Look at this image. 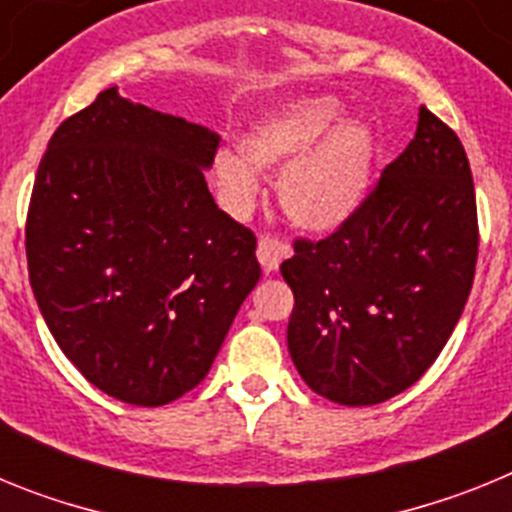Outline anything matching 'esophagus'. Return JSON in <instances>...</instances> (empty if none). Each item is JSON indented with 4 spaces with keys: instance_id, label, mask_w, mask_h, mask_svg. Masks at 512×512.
I'll return each mask as SVG.
<instances>
[{
    "instance_id": "1",
    "label": "esophagus",
    "mask_w": 512,
    "mask_h": 512,
    "mask_svg": "<svg viewBox=\"0 0 512 512\" xmlns=\"http://www.w3.org/2000/svg\"><path fill=\"white\" fill-rule=\"evenodd\" d=\"M256 256H259L261 269H264L266 274H271V271L279 269V264H282L284 259L292 256V248H289L287 243L277 241V238H261L259 248H256Z\"/></svg>"
}]
</instances>
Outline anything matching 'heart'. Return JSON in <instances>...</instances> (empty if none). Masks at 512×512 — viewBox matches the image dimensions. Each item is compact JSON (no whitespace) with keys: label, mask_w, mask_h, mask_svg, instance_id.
<instances>
[{"label":"heart","mask_w":512,"mask_h":512,"mask_svg":"<svg viewBox=\"0 0 512 512\" xmlns=\"http://www.w3.org/2000/svg\"><path fill=\"white\" fill-rule=\"evenodd\" d=\"M238 153L220 151L212 176L230 210H246L259 192L256 171H274L284 215L315 235L348 225L366 205L377 169L379 140L369 122L346 117L328 94L271 104L238 135Z\"/></svg>","instance_id":"1"}]
</instances>
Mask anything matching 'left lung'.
Here are the masks:
<instances>
[{
	"mask_svg": "<svg viewBox=\"0 0 512 512\" xmlns=\"http://www.w3.org/2000/svg\"><path fill=\"white\" fill-rule=\"evenodd\" d=\"M477 200L461 140L420 107L410 146L359 215L282 264L295 310L289 356L312 392L361 408L408 390L467 305Z\"/></svg>",
	"mask_w": 512,
	"mask_h": 512,
	"instance_id": "obj_1",
	"label": "left lung"
}]
</instances>
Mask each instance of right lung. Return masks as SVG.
<instances>
[{"label":"right lung","instance_id":"right-lung-1","mask_svg":"<svg viewBox=\"0 0 512 512\" xmlns=\"http://www.w3.org/2000/svg\"><path fill=\"white\" fill-rule=\"evenodd\" d=\"M217 140L110 87L38 166L30 287L66 359L115 400L158 408L197 387L261 277L253 233L207 189Z\"/></svg>","mask_w":512,"mask_h":512}]
</instances>
